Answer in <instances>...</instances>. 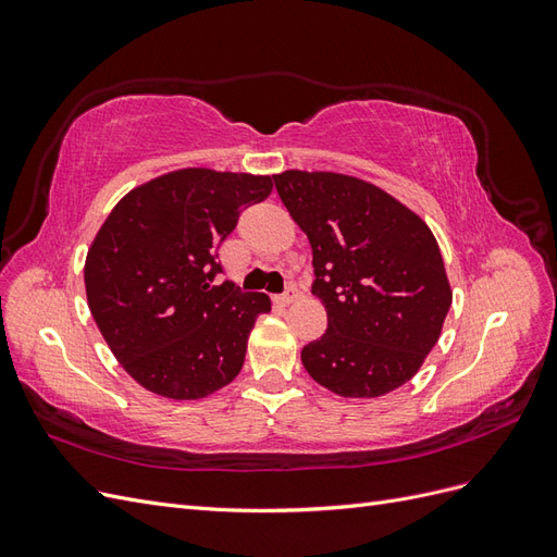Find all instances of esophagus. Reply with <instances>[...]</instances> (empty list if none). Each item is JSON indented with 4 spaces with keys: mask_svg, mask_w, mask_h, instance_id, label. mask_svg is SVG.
Instances as JSON below:
<instances>
[{
    "mask_svg": "<svg viewBox=\"0 0 557 557\" xmlns=\"http://www.w3.org/2000/svg\"><path fill=\"white\" fill-rule=\"evenodd\" d=\"M299 297V290L295 288V285H290V288L288 290H285L281 297H278V301H281V305H285V307H288V305H293V301Z\"/></svg>",
    "mask_w": 557,
    "mask_h": 557,
    "instance_id": "1",
    "label": "esophagus"
}]
</instances>
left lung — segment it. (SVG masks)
Instances as JSON below:
<instances>
[{
	"label": "left lung",
	"mask_w": 557,
	"mask_h": 557,
	"mask_svg": "<svg viewBox=\"0 0 557 557\" xmlns=\"http://www.w3.org/2000/svg\"><path fill=\"white\" fill-rule=\"evenodd\" d=\"M274 183L309 237L311 290L327 311V330L301 348V364L342 397L397 391L440 342L453 301L432 230L393 195L356 176L288 170Z\"/></svg>",
	"instance_id": "obj_1"
}]
</instances>
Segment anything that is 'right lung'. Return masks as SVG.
I'll use <instances>...</instances> for the list:
<instances>
[{"instance_id": "add662e5", "label": "right lung", "mask_w": 557, "mask_h": 557, "mask_svg": "<svg viewBox=\"0 0 557 557\" xmlns=\"http://www.w3.org/2000/svg\"><path fill=\"white\" fill-rule=\"evenodd\" d=\"M272 176L188 166L129 190L86 258V295L115 360L146 391L201 399L237 379L264 293L213 285L215 248Z\"/></svg>"}]
</instances>
